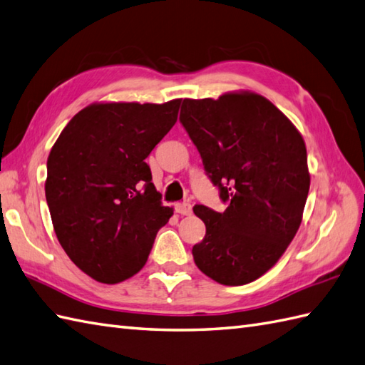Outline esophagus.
I'll return each instance as SVG.
<instances>
[{
	"label": "esophagus",
	"mask_w": 365,
	"mask_h": 365,
	"mask_svg": "<svg viewBox=\"0 0 365 365\" xmlns=\"http://www.w3.org/2000/svg\"><path fill=\"white\" fill-rule=\"evenodd\" d=\"M175 210L178 214H181V215H190L192 214V206H190V203H178L176 206H175Z\"/></svg>",
	"instance_id": "34e87169"
}]
</instances>
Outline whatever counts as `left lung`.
I'll use <instances>...</instances> for the list:
<instances>
[{
	"label": "left lung",
	"instance_id": "1",
	"mask_svg": "<svg viewBox=\"0 0 365 365\" xmlns=\"http://www.w3.org/2000/svg\"><path fill=\"white\" fill-rule=\"evenodd\" d=\"M180 121L228 203L223 212L193 206L206 225L193 261L220 284H248L278 262L302 223L311 184L303 137L253 92L184 98Z\"/></svg>",
	"mask_w": 365,
	"mask_h": 365
}]
</instances>
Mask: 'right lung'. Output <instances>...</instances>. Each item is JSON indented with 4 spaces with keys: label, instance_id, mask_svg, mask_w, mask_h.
<instances>
[{
    "label": "right lung",
    "instance_id": "add662e5",
    "mask_svg": "<svg viewBox=\"0 0 365 365\" xmlns=\"http://www.w3.org/2000/svg\"><path fill=\"white\" fill-rule=\"evenodd\" d=\"M180 104L93 103L53 145L45 195L54 232L95 281L134 277L173 215V207L162 206L145 159L176 123Z\"/></svg>",
    "mask_w": 365,
    "mask_h": 365
}]
</instances>
